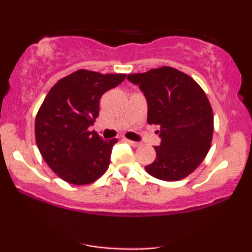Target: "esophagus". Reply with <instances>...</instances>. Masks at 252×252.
I'll return each instance as SVG.
<instances>
[{
  "label": "esophagus",
  "instance_id": "1",
  "mask_svg": "<svg viewBox=\"0 0 252 252\" xmlns=\"http://www.w3.org/2000/svg\"><path fill=\"white\" fill-rule=\"evenodd\" d=\"M124 141H126V143H129L131 147H134V148H136V147H138V146H140V144H141L140 142H135V141L128 140V138H124Z\"/></svg>",
  "mask_w": 252,
  "mask_h": 252
}]
</instances>
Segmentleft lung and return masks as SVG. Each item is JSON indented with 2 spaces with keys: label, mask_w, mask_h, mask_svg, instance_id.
Masks as SVG:
<instances>
[{
  "label": "left lung",
  "mask_w": 252,
  "mask_h": 252,
  "mask_svg": "<svg viewBox=\"0 0 252 252\" xmlns=\"http://www.w3.org/2000/svg\"><path fill=\"white\" fill-rule=\"evenodd\" d=\"M126 78L146 97L148 123L160 126L156 158L144 168L164 181L189 176L204 161L212 142L213 112L204 90L193 78L169 66Z\"/></svg>",
  "instance_id": "obj_1"
}]
</instances>
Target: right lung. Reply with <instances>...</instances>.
<instances>
[{
  "mask_svg": "<svg viewBox=\"0 0 252 252\" xmlns=\"http://www.w3.org/2000/svg\"><path fill=\"white\" fill-rule=\"evenodd\" d=\"M126 77L78 70L60 79L46 96L35 118V140L43 160L63 181L88 185L108 169L117 140L104 141L89 128L99 115L103 94Z\"/></svg>",
  "mask_w": 252,
  "mask_h": 252,
  "instance_id": "1",
  "label": "right lung"
}]
</instances>
